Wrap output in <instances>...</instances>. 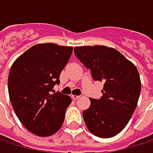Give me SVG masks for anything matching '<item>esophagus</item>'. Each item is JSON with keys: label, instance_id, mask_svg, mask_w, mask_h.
<instances>
[{"label": "esophagus", "instance_id": "esophagus-1", "mask_svg": "<svg viewBox=\"0 0 153 153\" xmlns=\"http://www.w3.org/2000/svg\"><path fill=\"white\" fill-rule=\"evenodd\" d=\"M79 97H80V96H79V95H72V99H73V100H78Z\"/></svg>", "mask_w": 153, "mask_h": 153}]
</instances>
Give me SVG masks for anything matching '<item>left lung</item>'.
<instances>
[{"mask_svg": "<svg viewBox=\"0 0 153 153\" xmlns=\"http://www.w3.org/2000/svg\"><path fill=\"white\" fill-rule=\"evenodd\" d=\"M74 54L94 80L104 82L101 99H90L89 108L83 111L85 126L97 137L112 138L136 109L141 91L139 71L121 53L105 46L75 47Z\"/></svg>", "mask_w": 153, "mask_h": 153, "instance_id": "left-lung-1", "label": "left lung"}]
</instances>
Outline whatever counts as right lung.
I'll use <instances>...</instances> for the list:
<instances>
[{
    "label": "right lung",
    "instance_id": "right-lung-1",
    "mask_svg": "<svg viewBox=\"0 0 153 153\" xmlns=\"http://www.w3.org/2000/svg\"><path fill=\"white\" fill-rule=\"evenodd\" d=\"M72 52L73 47L37 44L10 68L7 87L12 106L25 128L37 136H51L63 125L72 100L68 95L53 94V88L59 83Z\"/></svg>",
    "mask_w": 153,
    "mask_h": 153
}]
</instances>
